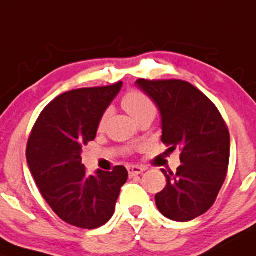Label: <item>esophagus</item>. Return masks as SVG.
I'll return each instance as SVG.
<instances>
[{
    "label": "esophagus",
    "instance_id": "obj_1",
    "mask_svg": "<svg viewBox=\"0 0 256 256\" xmlns=\"http://www.w3.org/2000/svg\"><path fill=\"white\" fill-rule=\"evenodd\" d=\"M144 170H146V168H144V166H128V173H130V176H138V174L144 173Z\"/></svg>",
    "mask_w": 256,
    "mask_h": 256
}]
</instances>
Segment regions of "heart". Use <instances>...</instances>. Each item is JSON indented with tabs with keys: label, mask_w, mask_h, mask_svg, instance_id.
Wrapping results in <instances>:
<instances>
[{
	"label": "heart",
	"mask_w": 256,
	"mask_h": 256,
	"mask_svg": "<svg viewBox=\"0 0 256 256\" xmlns=\"http://www.w3.org/2000/svg\"><path fill=\"white\" fill-rule=\"evenodd\" d=\"M122 106L125 108L126 112L131 115L136 121L140 118L144 116V115L156 114V106L152 103V100L142 92L138 90H132V92L128 93L122 100ZM108 115H109V110H106L102 119V124L106 120Z\"/></svg>",
	"instance_id": "obj_1"
}]
</instances>
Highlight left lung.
<instances>
[{
  "mask_svg": "<svg viewBox=\"0 0 256 256\" xmlns=\"http://www.w3.org/2000/svg\"><path fill=\"white\" fill-rule=\"evenodd\" d=\"M136 87L160 114L162 141L182 150L176 173L162 169L166 188L156 205L166 218L188 222L214 205L230 162L228 128L214 104L190 83L180 80H137Z\"/></svg>",
  "mask_w": 256,
  "mask_h": 256,
  "instance_id": "left-lung-1",
  "label": "left lung"
}]
</instances>
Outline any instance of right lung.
<instances>
[{"label": "right lung", "mask_w": 256, "mask_h": 256, "mask_svg": "<svg viewBox=\"0 0 256 256\" xmlns=\"http://www.w3.org/2000/svg\"><path fill=\"white\" fill-rule=\"evenodd\" d=\"M121 87L118 82L61 94L45 106L29 137L26 160L40 192L61 220L76 227L106 224L128 180L122 166L88 176L80 157Z\"/></svg>", "instance_id": "obj_1"}]
</instances>
